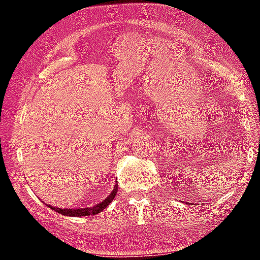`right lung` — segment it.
I'll return each instance as SVG.
<instances>
[{"mask_svg":"<svg viewBox=\"0 0 260 260\" xmlns=\"http://www.w3.org/2000/svg\"><path fill=\"white\" fill-rule=\"evenodd\" d=\"M118 190V182L114 183V188L111 191V193L105 199L104 201L101 202L100 204L95 206H89V208H82V209H61V208H54V206L49 205L51 210L56 211L63 215H68V217H85V215H91V214H98L107 208V206L111 203L114 197L117 195Z\"/></svg>","mask_w":260,"mask_h":260,"instance_id":"1","label":"right lung"}]
</instances>
